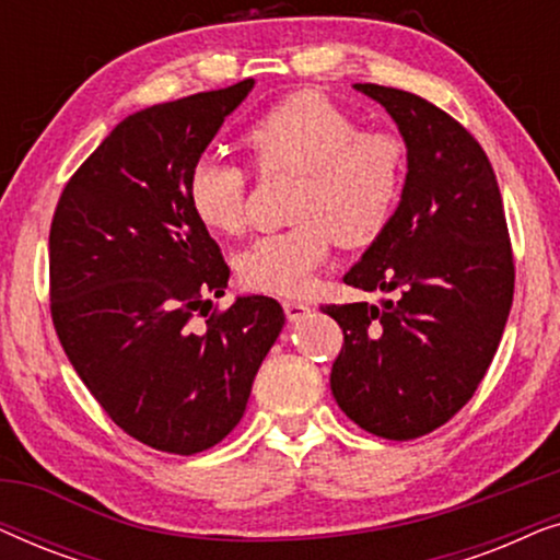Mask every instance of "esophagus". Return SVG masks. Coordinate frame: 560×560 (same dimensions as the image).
<instances>
[{
	"label": "esophagus",
	"mask_w": 560,
	"mask_h": 560,
	"mask_svg": "<svg viewBox=\"0 0 560 560\" xmlns=\"http://www.w3.org/2000/svg\"><path fill=\"white\" fill-rule=\"evenodd\" d=\"M282 308H285L288 320H301L311 313V305H305L301 301H285L282 303Z\"/></svg>",
	"instance_id": "34e87169"
}]
</instances>
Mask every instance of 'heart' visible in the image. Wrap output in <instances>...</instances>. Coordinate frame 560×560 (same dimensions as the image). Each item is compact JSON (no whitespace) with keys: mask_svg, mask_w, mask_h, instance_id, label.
I'll list each match as a JSON object with an SVG mask.
<instances>
[{"mask_svg":"<svg viewBox=\"0 0 560 560\" xmlns=\"http://www.w3.org/2000/svg\"><path fill=\"white\" fill-rule=\"evenodd\" d=\"M262 175H298L285 232L257 236L236 255L242 285L257 293L301 295L326 262L331 244L357 249L385 232L400 203L408 144L359 119L316 91L280 98L242 137ZM249 175L242 165L203 155L186 178L188 209L213 234L247 224Z\"/></svg>","mask_w":560,"mask_h":560,"instance_id":"b5f03b06","label":"heart"}]
</instances>
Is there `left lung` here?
<instances>
[{
  "label": "left lung",
  "mask_w": 560,
  "mask_h": 560,
  "mask_svg": "<svg viewBox=\"0 0 560 560\" xmlns=\"http://www.w3.org/2000/svg\"><path fill=\"white\" fill-rule=\"evenodd\" d=\"M408 144V178L385 232L343 275L393 293L382 305H324L343 331L331 393L359 428L412 441L448 423L492 364L515 293V259L487 152L410 91L357 83Z\"/></svg>",
  "instance_id": "1"
}]
</instances>
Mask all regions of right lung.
I'll list each match as a JSON object with an SVG mask.
<instances>
[{"mask_svg": "<svg viewBox=\"0 0 560 560\" xmlns=\"http://www.w3.org/2000/svg\"><path fill=\"white\" fill-rule=\"evenodd\" d=\"M252 86L129 114L52 213L50 316L63 351L106 416L165 454H198L234 431L285 324L265 295L209 313L229 267L186 198L190 165Z\"/></svg>", "mask_w": 560, "mask_h": 560, "instance_id": "add662e5", "label": "right lung"}]
</instances>
